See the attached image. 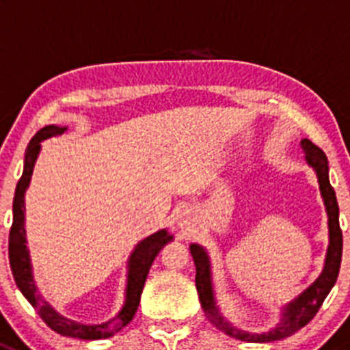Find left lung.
Masks as SVG:
<instances>
[{
    "label": "left lung",
    "mask_w": 350,
    "mask_h": 350,
    "mask_svg": "<svg viewBox=\"0 0 350 350\" xmlns=\"http://www.w3.org/2000/svg\"><path fill=\"white\" fill-rule=\"evenodd\" d=\"M301 147L306 152V161L311 167H314L318 174V183H320L321 196L325 200V206H327L328 213V227H330V246H328L327 254V263L318 277L317 282L313 286L308 287L296 301L287 304L284 310L280 323L275 328H272L267 334H247V332L237 330V328L230 327L222 317H220L219 310L215 308V301H213V291L212 282H210V263L208 256H206L205 250L198 244H191L189 251L195 260L196 267V291H198L200 303H202L203 311L208 314L212 323L219 327L220 330L226 332L230 337L237 338V340L244 342H273V340H282V338L291 337L296 334L297 330L310 323L318 313V310L323 304L325 297L335 286L338 277V270H340V261H342V229L338 224V203L337 196H335L334 188H332L330 181H328V161L327 155L323 154L320 147L313 144L311 140L304 138L301 142Z\"/></svg>",
    "instance_id": "left-lung-1"
}]
</instances>
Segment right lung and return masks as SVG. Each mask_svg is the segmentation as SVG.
Instances as JSON below:
<instances>
[{"instance_id": "add662e5", "label": "right lung", "mask_w": 350, "mask_h": 350, "mask_svg": "<svg viewBox=\"0 0 350 350\" xmlns=\"http://www.w3.org/2000/svg\"><path fill=\"white\" fill-rule=\"evenodd\" d=\"M66 128L59 126H44L42 130L37 131L30 140L29 147L25 150V165H23V174L20 178L18 185L15 189V198H13V224L10 229L8 239V254H10V267H12L13 279H15L16 287L22 291L23 296L27 297L30 304L37 310L39 317L42 318L44 323L63 337L81 338V340H100V338H109L120 330H123L138 310L142 291H144L145 280H147L148 270L154 263L155 256L162 246L172 239L167 230H159L152 234L147 239L138 243L135 251L131 253L130 261H128V286H126V303L123 310L111 318L109 321L103 325H81L68 320V318L57 314L47 301L37 293L36 284L32 279V269H30V258L25 244V227H23V219H25V191L29 188L30 176H32L33 164L39 155L40 142L46 138L61 135Z\"/></svg>"}]
</instances>
